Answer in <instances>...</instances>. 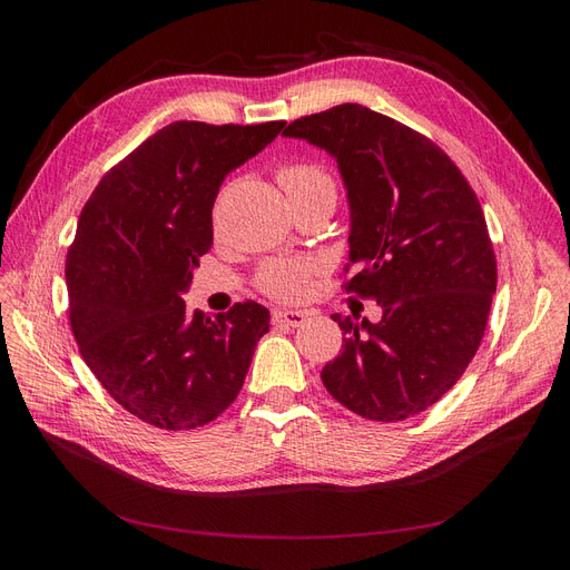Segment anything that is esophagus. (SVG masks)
<instances>
[{"label": "esophagus", "mask_w": 570, "mask_h": 570, "mask_svg": "<svg viewBox=\"0 0 570 570\" xmlns=\"http://www.w3.org/2000/svg\"><path fill=\"white\" fill-rule=\"evenodd\" d=\"M306 318H308L306 312H287V308H275L273 312V323L285 325V327H299Z\"/></svg>", "instance_id": "1"}]
</instances>
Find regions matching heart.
<instances>
[{"mask_svg":"<svg viewBox=\"0 0 570 570\" xmlns=\"http://www.w3.org/2000/svg\"><path fill=\"white\" fill-rule=\"evenodd\" d=\"M278 180L289 199L318 193L335 195L333 176L314 161H292L281 166ZM318 271L321 264L308 256L271 258L256 271V287L273 299H299Z\"/></svg>","mask_w":570,"mask_h":570,"instance_id":"1","label":"heart"}]
</instances>
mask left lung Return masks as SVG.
<instances>
[{"label":"left lung","instance_id":"obj_1","mask_svg":"<svg viewBox=\"0 0 570 570\" xmlns=\"http://www.w3.org/2000/svg\"><path fill=\"white\" fill-rule=\"evenodd\" d=\"M337 159L352 230L342 287L383 318L333 314L342 354L325 390L368 421H404L456 385L485 333L497 258L485 214L459 166L425 135L361 105L302 116L283 130Z\"/></svg>","mask_w":570,"mask_h":570}]
</instances>
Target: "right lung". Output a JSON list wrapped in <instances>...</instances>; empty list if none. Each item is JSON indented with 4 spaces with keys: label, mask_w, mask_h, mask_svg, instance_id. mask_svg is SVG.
Masks as SVG:
<instances>
[{
    "label": "right lung",
    "mask_w": 570,
    "mask_h": 570,
    "mask_svg": "<svg viewBox=\"0 0 570 570\" xmlns=\"http://www.w3.org/2000/svg\"><path fill=\"white\" fill-rule=\"evenodd\" d=\"M285 120H176L99 180L66 254L68 318L85 364L114 400L164 430L212 423L243 390L268 308L187 314L183 292L212 249V209L233 168Z\"/></svg>",
    "instance_id": "obj_1"
}]
</instances>
